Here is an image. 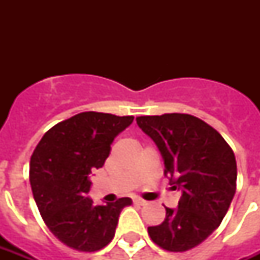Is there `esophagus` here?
I'll list each match as a JSON object with an SVG mask.
<instances>
[{
    "instance_id": "esophagus-1",
    "label": "esophagus",
    "mask_w": 260,
    "mask_h": 260,
    "mask_svg": "<svg viewBox=\"0 0 260 260\" xmlns=\"http://www.w3.org/2000/svg\"><path fill=\"white\" fill-rule=\"evenodd\" d=\"M134 204H135V205H142L143 206V205H146L147 202L144 201V200H142V198H135Z\"/></svg>"
}]
</instances>
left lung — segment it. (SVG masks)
<instances>
[{
  "label": "left lung",
  "instance_id": "obj_1",
  "mask_svg": "<svg viewBox=\"0 0 260 260\" xmlns=\"http://www.w3.org/2000/svg\"><path fill=\"white\" fill-rule=\"evenodd\" d=\"M165 160V175L182 190L177 209L148 226L151 240L170 252L201 244L220 224L236 191L238 167L230 144L213 126L185 113L136 117Z\"/></svg>",
  "mask_w": 260,
  "mask_h": 260
}]
</instances>
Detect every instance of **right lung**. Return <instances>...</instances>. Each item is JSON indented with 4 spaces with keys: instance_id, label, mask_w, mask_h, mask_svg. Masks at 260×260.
I'll return each mask as SVG.
<instances>
[{
    "instance_id": "obj_1",
    "label": "right lung",
    "mask_w": 260,
    "mask_h": 260,
    "mask_svg": "<svg viewBox=\"0 0 260 260\" xmlns=\"http://www.w3.org/2000/svg\"><path fill=\"white\" fill-rule=\"evenodd\" d=\"M134 116L82 112L48 129L30 156L32 193L48 230L73 250L94 252L112 242L128 197L94 205L90 174L104 166L110 144Z\"/></svg>"
}]
</instances>
